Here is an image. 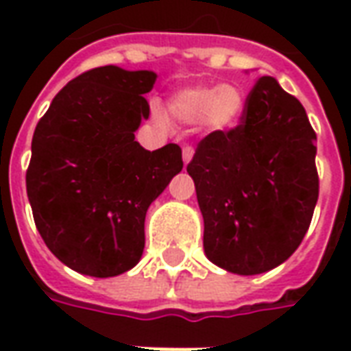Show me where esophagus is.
I'll return each mask as SVG.
<instances>
[{
	"label": "esophagus",
	"mask_w": 351,
	"mask_h": 351,
	"mask_svg": "<svg viewBox=\"0 0 351 351\" xmlns=\"http://www.w3.org/2000/svg\"><path fill=\"white\" fill-rule=\"evenodd\" d=\"M193 152H195V150H193V146H190V145H186L182 148V158H184V163H190L191 161V158H193Z\"/></svg>",
	"instance_id": "34e87169"
}]
</instances>
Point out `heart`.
I'll return each instance as SVG.
<instances>
[{
    "instance_id": "1",
    "label": "heart",
    "mask_w": 351,
    "mask_h": 351,
    "mask_svg": "<svg viewBox=\"0 0 351 351\" xmlns=\"http://www.w3.org/2000/svg\"><path fill=\"white\" fill-rule=\"evenodd\" d=\"M244 97L235 86H193L176 92L169 101V114L182 123L206 122L228 130L243 114Z\"/></svg>"
}]
</instances>
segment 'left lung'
<instances>
[{
	"label": "left lung",
	"instance_id": "obj_1",
	"mask_svg": "<svg viewBox=\"0 0 351 351\" xmlns=\"http://www.w3.org/2000/svg\"><path fill=\"white\" fill-rule=\"evenodd\" d=\"M188 173L206 258L235 274H261L284 263L308 231L319 193L316 131L297 97L261 77L239 125L208 133Z\"/></svg>",
	"mask_w": 351,
	"mask_h": 351
}]
</instances>
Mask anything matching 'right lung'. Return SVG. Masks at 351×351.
I'll return each instance as SVG.
<instances>
[{
  "label": "right lung",
  "instance_id": "obj_1",
  "mask_svg": "<svg viewBox=\"0 0 351 351\" xmlns=\"http://www.w3.org/2000/svg\"><path fill=\"white\" fill-rule=\"evenodd\" d=\"M154 82L152 71L90 69L58 92L35 128L26 171L35 226L80 274L108 278L138 263L146 210L182 171L178 145L150 152L135 141Z\"/></svg>",
  "mask_w": 351,
  "mask_h": 351
}]
</instances>
